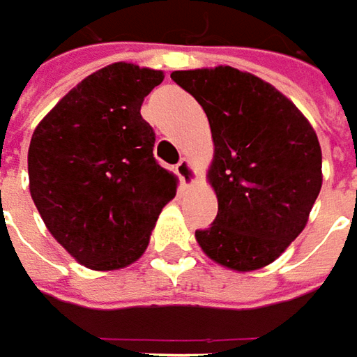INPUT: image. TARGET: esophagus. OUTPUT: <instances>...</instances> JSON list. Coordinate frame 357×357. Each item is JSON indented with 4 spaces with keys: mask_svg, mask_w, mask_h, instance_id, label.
Returning a JSON list of instances; mask_svg holds the SVG:
<instances>
[{
    "mask_svg": "<svg viewBox=\"0 0 357 357\" xmlns=\"http://www.w3.org/2000/svg\"><path fill=\"white\" fill-rule=\"evenodd\" d=\"M176 174H178L183 186H192V184L196 183V178H198L196 169H194V165H192V161L188 158H183L178 161V165H176Z\"/></svg>",
    "mask_w": 357,
    "mask_h": 357,
    "instance_id": "obj_1",
    "label": "esophagus"
}]
</instances>
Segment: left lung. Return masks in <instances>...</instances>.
<instances>
[{"instance_id": "8db88e82", "label": "left lung", "mask_w": 357, "mask_h": 357, "mask_svg": "<svg viewBox=\"0 0 357 357\" xmlns=\"http://www.w3.org/2000/svg\"><path fill=\"white\" fill-rule=\"evenodd\" d=\"M211 128L207 169L219 211L196 242L231 271L273 264L304 231L323 184L321 146L304 113L269 82L229 65L173 70Z\"/></svg>"}]
</instances>
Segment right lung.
<instances>
[{"label":"right lung","mask_w":357,"mask_h":357,"mask_svg":"<svg viewBox=\"0 0 357 357\" xmlns=\"http://www.w3.org/2000/svg\"><path fill=\"white\" fill-rule=\"evenodd\" d=\"M163 70L111 63L88 75L34 128L29 188L52 236L78 264L117 271L138 261L178 178L153 158L140 115Z\"/></svg>","instance_id":"1"}]
</instances>
